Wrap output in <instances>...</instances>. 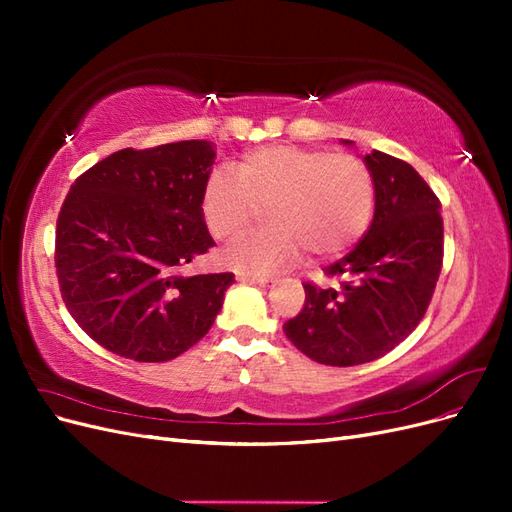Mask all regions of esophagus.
<instances>
[{"instance_id":"34e87169","label":"esophagus","mask_w":512,"mask_h":512,"mask_svg":"<svg viewBox=\"0 0 512 512\" xmlns=\"http://www.w3.org/2000/svg\"><path fill=\"white\" fill-rule=\"evenodd\" d=\"M241 280L243 282H252V284H256L260 288H269L273 284L271 277H260V275H241Z\"/></svg>"}]
</instances>
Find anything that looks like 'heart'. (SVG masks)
<instances>
[{
  "mask_svg": "<svg viewBox=\"0 0 512 512\" xmlns=\"http://www.w3.org/2000/svg\"><path fill=\"white\" fill-rule=\"evenodd\" d=\"M374 205V175L361 158L297 145L254 149L237 173L218 166L200 198L205 224L220 241L239 237L269 209L271 228L224 252L226 265L241 273L282 271L303 250L318 258L346 252L363 237Z\"/></svg>",
  "mask_w": 512,
  "mask_h": 512,
  "instance_id": "1",
  "label": "heart"
}]
</instances>
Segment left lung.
I'll use <instances>...</instances> for the list:
<instances>
[{
    "label": "left lung",
    "instance_id": "8db88e82",
    "mask_svg": "<svg viewBox=\"0 0 512 512\" xmlns=\"http://www.w3.org/2000/svg\"><path fill=\"white\" fill-rule=\"evenodd\" d=\"M363 162L376 183L374 220L350 254L324 269L339 286L305 282V305L284 324L305 356L333 367L376 361L404 342L423 320L442 271L438 196L389 153L371 151Z\"/></svg>",
    "mask_w": 512,
    "mask_h": 512
}]
</instances>
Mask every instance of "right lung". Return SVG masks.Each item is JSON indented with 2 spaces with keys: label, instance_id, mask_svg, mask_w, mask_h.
Returning a JSON list of instances; mask_svg holds the SVG:
<instances>
[{
  "label": "right lung",
  "instance_id": "1",
  "mask_svg": "<svg viewBox=\"0 0 512 512\" xmlns=\"http://www.w3.org/2000/svg\"><path fill=\"white\" fill-rule=\"evenodd\" d=\"M207 141L121 149L72 183L55 230L61 299L108 352L164 363L203 339L232 273L185 275L215 245L200 198Z\"/></svg>",
  "mask_w": 512,
  "mask_h": 512
}]
</instances>
